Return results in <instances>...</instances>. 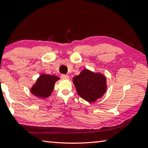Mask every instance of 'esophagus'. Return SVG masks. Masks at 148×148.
Masks as SVG:
<instances>
[{
    "label": "esophagus",
    "instance_id": "obj_1",
    "mask_svg": "<svg viewBox=\"0 0 148 148\" xmlns=\"http://www.w3.org/2000/svg\"><path fill=\"white\" fill-rule=\"evenodd\" d=\"M61 77L62 78V79H68L69 78L68 75H66V74H62Z\"/></svg>",
    "mask_w": 148,
    "mask_h": 148
}]
</instances>
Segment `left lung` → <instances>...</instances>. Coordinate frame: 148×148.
<instances>
[{
	"mask_svg": "<svg viewBox=\"0 0 148 148\" xmlns=\"http://www.w3.org/2000/svg\"><path fill=\"white\" fill-rule=\"evenodd\" d=\"M73 83L78 95L90 102H95L102 97L107 89L106 77L88 69H84L78 76H75Z\"/></svg>",
	"mask_w": 148,
	"mask_h": 148,
	"instance_id": "left-lung-1",
	"label": "left lung"
}]
</instances>
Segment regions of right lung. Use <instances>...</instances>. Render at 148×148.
<instances>
[{"mask_svg": "<svg viewBox=\"0 0 148 148\" xmlns=\"http://www.w3.org/2000/svg\"><path fill=\"white\" fill-rule=\"evenodd\" d=\"M60 78L57 76H52V75H40L37 79L35 84H34L32 88L30 89V92L39 98H47L53 92L55 83Z\"/></svg>", "mask_w": 148, "mask_h": 148, "instance_id": "add662e5", "label": "right lung"}]
</instances>
